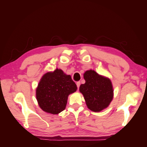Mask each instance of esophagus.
<instances>
[{
	"mask_svg": "<svg viewBox=\"0 0 147 147\" xmlns=\"http://www.w3.org/2000/svg\"><path fill=\"white\" fill-rule=\"evenodd\" d=\"M76 84H77V88H79L80 86V82H77Z\"/></svg>",
	"mask_w": 147,
	"mask_h": 147,
	"instance_id": "esophagus-1",
	"label": "esophagus"
}]
</instances>
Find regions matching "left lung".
<instances>
[{
  "label": "left lung",
  "instance_id": "left-lung-1",
  "mask_svg": "<svg viewBox=\"0 0 147 147\" xmlns=\"http://www.w3.org/2000/svg\"><path fill=\"white\" fill-rule=\"evenodd\" d=\"M85 83L79 90L83 95L88 108L92 112H99L108 107L113 98V89L110 80L93 70H86L83 74Z\"/></svg>",
  "mask_w": 147,
  "mask_h": 147
}]
</instances>
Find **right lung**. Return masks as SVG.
<instances>
[{
    "label": "right lung",
    "mask_w": 147,
    "mask_h": 147,
    "mask_svg": "<svg viewBox=\"0 0 147 147\" xmlns=\"http://www.w3.org/2000/svg\"><path fill=\"white\" fill-rule=\"evenodd\" d=\"M77 90L70 75L61 69L44 74L36 89V98L42 110L53 115L59 114L65 109L69 95Z\"/></svg>",
    "instance_id": "right-lung-1"
}]
</instances>
